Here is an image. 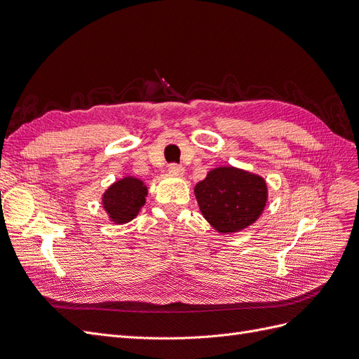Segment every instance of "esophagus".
<instances>
[{"instance_id":"1","label":"esophagus","mask_w":359,"mask_h":359,"mask_svg":"<svg viewBox=\"0 0 359 359\" xmlns=\"http://www.w3.org/2000/svg\"><path fill=\"white\" fill-rule=\"evenodd\" d=\"M169 173L170 175L181 177L184 173V168L181 165H177V163H172V165H169Z\"/></svg>"}]
</instances>
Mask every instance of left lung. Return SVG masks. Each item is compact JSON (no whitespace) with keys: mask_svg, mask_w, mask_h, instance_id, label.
Here are the masks:
<instances>
[{"mask_svg":"<svg viewBox=\"0 0 359 359\" xmlns=\"http://www.w3.org/2000/svg\"><path fill=\"white\" fill-rule=\"evenodd\" d=\"M202 215L220 233H232L262 214L268 190L264 178L232 166L217 168L194 187Z\"/></svg>","mask_w":359,"mask_h":359,"instance_id":"1","label":"left lung"}]
</instances>
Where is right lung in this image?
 Instances as JSON below:
<instances>
[{
  "mask_svg": "<svg viewBox=\"0 0 359 359\" xmlns=\"http://www.w3.org/2000/svg\"><path fill=\"white\" fill-rule=\"evenodd\" d=\"M145 184L133 177H126L114 182L103 194V208L109 214V219L123 224L133 220L139 210L145 205Z\"/></svg>",
  "mask_w": 359,
  "mask_h": 359,
  "instance_id": "add662e5",
  "label": "right lung"
}]
</instances>
